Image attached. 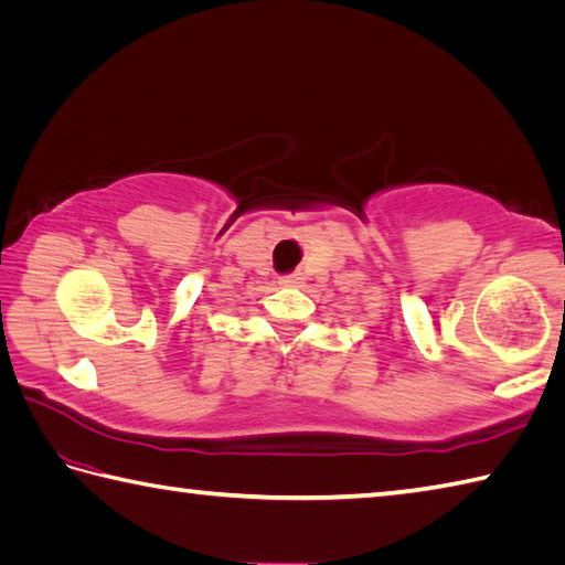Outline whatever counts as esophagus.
<instances>
[{"instance_id": "esophagus-1", "label": "esophagus", "mask_w": 565, "mask_h": 565, "mask_svg": "<svg viewBox=\"0 0 565 565\" xmlns=\"http://www.w3.org/2000/svg\"><path fill=\"white\" fill-rule=\"evenodd\" d=\"M282 287H300L302 285V275L300 273H290V275H282L278 280Z\"/></svg>"}]
</instances>
